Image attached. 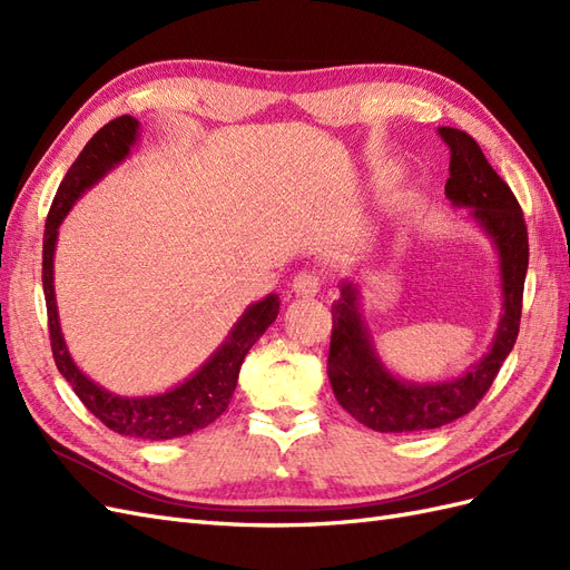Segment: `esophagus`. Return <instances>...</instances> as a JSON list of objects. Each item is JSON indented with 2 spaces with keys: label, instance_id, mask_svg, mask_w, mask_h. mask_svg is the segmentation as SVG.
<instances>
[{
  "label": "esophagus",
  "instance_id": "obj_1",
  "mask_svg": "<svg viewBox=\"0 0 570 570\" xmlns=\"http://www.w3.org/2000/svg\"><path fill=\"white\" fill-rule=\"evenodd\" d=\"M321 289V278L312 271H302L295 275V281H292V292H295L297 297H316Z\"/></svg>",
  "mask_w": 570,
  "mask_h": 570
}]
</instances>
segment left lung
I'll return each mask as SVG.
<instances>
[{"mask_svg": "<svg viewBox=\"0 0 570 570\" xmlns=\"http://www.w3.org/2000/svg\"><path fill=\"white\" fill-rule=\"evenodd\" d=\"M438 130L452 151L444 195L454 206L469 209V218L497 249L502 316L490 352L469 371L440 383H411L387 371L377 356L361 314V289L354 281H342L340 299L333 302L327 377L340 406L377 433H423L465 416L485 396L519 337L528 271L523 212L469 132L446 126Z\"/></svg>", "mask_w": 570, "mask_h": 570, "instance_id": "obj_1", "label": "left lung"}]
</instances>
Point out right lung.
Returning a JSON list of instances; mask_svg holds the SVG:
<instances>
[{
    "label": "right lung",
    "mask_w": 570,
    "mask_h": 570,
    "mask_svg": "<svg viewBox=\"0 0 570 570\" xmlns=\"http://www.w3.org/2000/svg\"><path fill=\"white\" fill-rule=\"evenodd\" d=\"M140 137V120L132 116H118L105 128L95 132L92 140L85 145L80 157L68 168L61 180L57 197L45 223L42 243V287L49 316V340L57 368L68 385L80 396V402L109 430L126 438L140 440H174L195 433L199 428L214 423L228 409L230 396L237 385L239 366L252 350V344L262 337L268 325L278 318L281 297L268 295L262 302H254L245 314L230 327L228 337L220 347L204 361V364L176 387L149 396H124L114 394L97 385L85 375L68 352L61 333L57 295H55V252L59 239V226L73 204L95 187L109 170L128 159L132 145Z\"/></svg>",
    "instance_id": "obj_1"
}]
</instances>
